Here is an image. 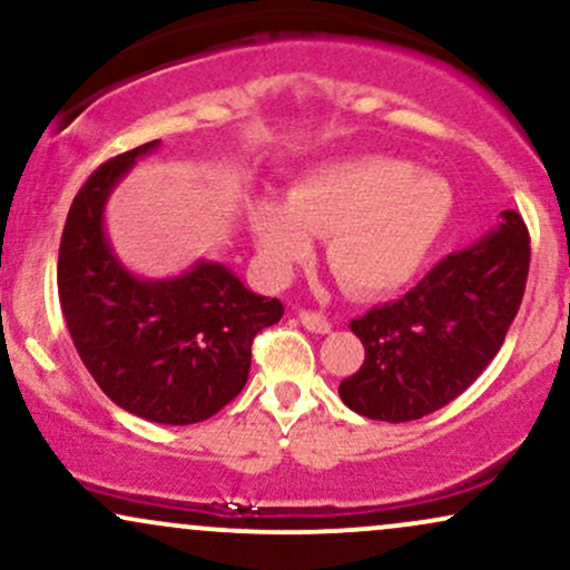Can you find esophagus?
Here are the masks:
<instances>
[{
	"instance_id": "34e87169",
	"label": "esophagus",
	"mask_w": 570,
	"mask_h": 570,
	"mask_svg": "<svg viewBox=\"0 0 570 570\" xmlns=\"http://www.w3.org/2000/svg\"><path fill=\"white\" fill-rule=\"evenodd\" d=\"M297 318L307 332H316V335H326V332L332 330L330 318L322 316V313H316V311H299Z\"/></svg>"
}]
</instances>
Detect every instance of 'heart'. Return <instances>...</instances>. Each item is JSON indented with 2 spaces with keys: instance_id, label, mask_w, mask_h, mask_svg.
<instances>
[{
  "instance_id": "b5f03b06",
  "label": "heart",
  "mask_w": 570,
  "mask_h": 570,
  "mask_svg": "<svg viewBox=\"0 0 570 570\" xmlns=\"http://www.w3.org/2000/svg\"><path fill=\"white\" fill-rule=\"evenodd\" d=\"M455 212L453 185L436 171L389 155H356L311 168L286 200L248 208L259 267L286 281L326 235L324 254L340 284L358 297L402 289L421 271Z\"/></svg>"
}]
</instances>
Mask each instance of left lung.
I'll return each instance as SVG.
<instances>
[{"instance_id":"obj_1","label":"left lung","mask_w":570,"mask_h":570,"mask_svg":"<svg viewBox=\"0 0 570 570\" xmlns=\"http://www.w3.org/2000/svg\"><path fill=\"white\" fill-rule=\"evenodd\" d=\"M531 246L525 222L501 225L448 254L396 303L353 318L364 364L340 383V399L372 421H417L444 407L493 362L525 294Z\"/></svg>"}]
</instances>
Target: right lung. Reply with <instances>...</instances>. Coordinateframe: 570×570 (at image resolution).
<instances>
[{"instance_id":"add662e5","label":"right lung","mask_w":570,"mask_h":570,"mask_svg":"<svg viewBox=\"0 0 570 570\" xmlns=\"http://www.w3.org/2000/svg\"><path fill=\"white\" fill-rule=\"evenodd\" d=\"M147 141L98 166L69 208L58 248V297L71 343L117 407L189 426L240 394L252 340L284 305L246 289L230 267L198 259L181 276L141 278L115 254L104 208Z\"/></svg>"}]
</instances>
